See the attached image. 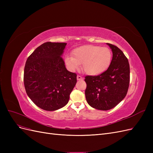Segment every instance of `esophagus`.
Segmentation results:
<instances>
[{"instance_id": "34e87169", "label": "esophagus", "mask_w": 153, "mask_h": 153, "mask_svg": "<svg viewBox=\"0 0 153 153\" xmlns=\"http://www.w3.org/2000/svg\"><path fill=\"white\" fill-rule=\"evenodd\" d=\"M76 78H77L78 80H83V78L81 76H80V75H77Z\"/></svg>"}]
</instances>
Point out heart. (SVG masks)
<instances>
[{
  "mask_svg": "<svg viewBox=\"0 0 153 153\" xmlns=\"http://www.w3.org/2000/svg\"><path fill=\"white\" fill-rule=\"evenodd\" d=\"M72 56L64 59L66 66L71 71L76 70L83 64V70L91 76H98L108 69L112 53L108 47L87 45L81 46L73 51Z\"/></svg>",
  "mask_w": 153,
  "mask_h": 153,
  "instance_id": "1",
  "label": "heart"
}]
</instances>
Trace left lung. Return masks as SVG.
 I'll use <instances>...</instances> for the list:
<instances>
[{"label": "left lung", "instance_id": "1", "mask_svg": "<svg viewBox=\"0 0 153 153\" xmlns=\"http://www.w3.org/2000/svg\"><path fill=\"white\" fill-rule=\"evenodd\" d=\"M106 44L113 53L108 69L100 75L85 77L87 102L100 110L112 109L121 102L127 94L129 84L128 59L116 46Z\"/></svg>", "mask_w": 153, "mask_h": 153}]
</instances>
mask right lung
Returning a JSON list of instances; mask_svg holds the SVG:
<instances>
[{
    "instance_id": "add662e5",
    "label": "right lung",
    "mask_w": 153,
    "mask_h": 153,
    "mask_svg": "<svg viewBox=\"0 0 153 153\" xmlns=\"http://www.w3.org/2000/svg\"><path fill=\"white\" fill-rule=\"evenodd\" d=\"M67 43L47 42L27 58L24 82L27 95L36 105L47 111L62 108L76 83V73L67 70L61 57Z\"/></svg>"
}]
</instances>
